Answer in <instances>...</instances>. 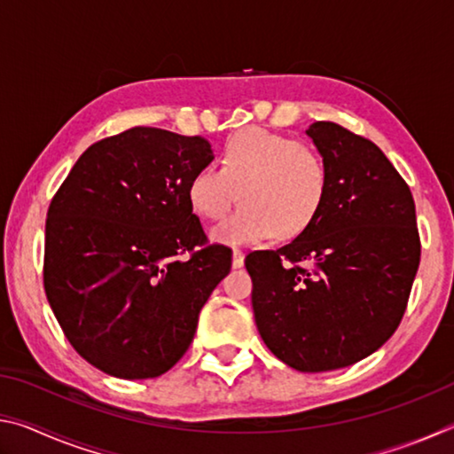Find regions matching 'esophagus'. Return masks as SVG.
<instances>
[{"mask_svg":"<svg viewBox=\"0 0 454 454\" xmlns=\"http://www.w3.org/2000/svg\"><path fill=\"white\" fill-rule=\"evenodd\" d=\"M232 266L234 268L244 266V252L240 248H234V252H232Z\"/></svg>","mask_w":454,"mask_h":454,"instance_id":"1","label":"esophagus"}]
</instances>
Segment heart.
Instances as JSON below:
<instances>
[{
  "instance_id": "heart-1",
  "label": "heart",
  "mask_w": 454,
  "mask_h": 454,
  "mask_svg": "<svg viewBox=\"0 0 454 454\" xmlns=\"http://www.w3.org/2000/svg\"><path fill=\"white\" fill-rule=\"evenodd\" d=\"M220 168L192 174L188 200L200 216L220 220L240 196L232 216L212 228V240L238 246L276 236L292 240L318 218L330 174L322 153L262 128H244L220 150Z\"/></svg>"
}]
</instances>
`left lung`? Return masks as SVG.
<instances>
[{"label":"left lung","mask_w":454,"mask_h":454,"mask_svg":"<svg viewBox=\"0 0 454 454\" xmlns=\"http://www.w3.org/2000/svg\"><path fill=\"white\" fill-rule=\"evenodd\" d=\"M330 174L312 226L246 256L258 333L301 372L372 355L403 320L420 262L411 188L379 145L334 121L306 129Z\"/></svg>","instance_id":"left-lung-1"}]
</instances>
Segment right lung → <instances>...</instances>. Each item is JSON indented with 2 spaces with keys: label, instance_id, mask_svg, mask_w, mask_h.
Returning a JSON list of instances; mask_svg holds the SVG:
<instances>
[{
  "label": "right lung",
  "instance_id": "1",
  "mask_svg": "<svg viewBox=\"0 0 454 454\" xmlns=\"http://www.w3.org/2000/svg\"><path fill=\"white\" fill-rule=\"evenodd\" d=\"M212 160L200 136L129 128L91 144L53 196L45 296L75 352L102 372L170 371L232 268V250L206 244L188 200L192 174Z\"/></svg>",
  "mask_w": 454,
  "mask_h": 454
}]
</instances>
